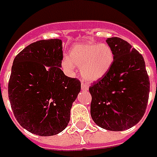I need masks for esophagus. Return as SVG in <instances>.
Masks as SVG:
<instances>
[{
	"label": "esophagus",
	"instance_id": "1",
	"mask_svg": "<svg viewBox=\"0 0 157 157\" xmlns=\"http://www.w3.org/2000/svg\"><path fill=\"white\" fill-rule=\"evenodd\" d=\"M81 88H82V90H84V91H87L88 89H89V86H88L86 84H85V83H82Z\"/></svg>",
	"mask_w": 157,
	"mask_h": 157
}]
</instances>
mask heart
<instances>
[{
    "mask_svg": "<svg viewBox=\"0 0 157 157\" xmlns=\"http://www.w3.org/2000/svg\"><path fill=\"white\" fill-rule=\"evenodd\" d=\"M113 61L114 54L108 44L86 42L72 46L70 49L69 56L63 58L62 64L70 71L74 70V65L80 66L83 79L94 82L109 71Z\"/></svg>",
    "mask_w": 157,
    "mask_h": 157,
    "instance_id": "heart-1",
    "label": "heart"
}]
</instances>
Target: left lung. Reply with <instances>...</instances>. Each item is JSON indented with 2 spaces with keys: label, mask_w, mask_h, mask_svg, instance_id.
Masks as SVG:
<instances>
[{
  "label": "left lung",
  "mask_w": 157,
  "mask_h": 157,
  "mask_svg": "<svg viewBox=\"0 0 157 157\" xmlns=\"http://www.w3.org/2000/svg\"><path fill=\"white\" fill-rule=\"evenodd\" d=\"M114 54L111 69L89 88L91 116L99 127L123 131L144 115L149 94V79L142 55L120 37L106 39Z\"/></svg>",
  "instance_id": "obj_1"
}]
</instances>
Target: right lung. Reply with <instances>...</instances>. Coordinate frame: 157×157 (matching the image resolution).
I'll return each mask as SVG.
<instances>
[{"label":"right lung","mask_w":157,"mask_h":157,"mask_svg":"<svg viewBox=\"0 0 157 157\" xmlns=\"http://www.w3.org/2000/svg\"><path fill=\"white\" fill-rule=\"evenodd\" d=\"M62 41L40 40L15 57L9 98L16 121L29 132L51 136L69 123L72 103L81 89L78 78L64 75Z\"/></svg>","instance_id":"1"}]
</instances>
